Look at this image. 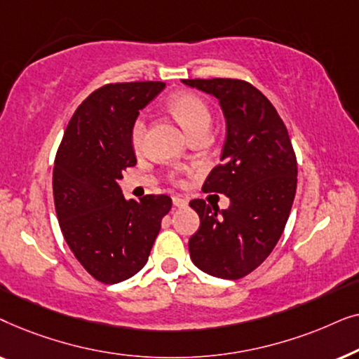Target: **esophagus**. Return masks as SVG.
Instances as JSON below:
<instances>
[{"label":"esophagus","instance_id":"esophagus-1","mask_svg":"<svg viewBox=\"0 0 359 359\" xmlns=\"http://www.w3.org/2000/svg\"><path fill=\"white\" fill-rule=\"evenodd\" d=\"M173 205L175 208H186V205H188V201H186L184 198H181V196H175Z\"/></svg>","mask_w":359,"mask_h":359}]
</instances>
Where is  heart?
<instances>
[{
    "label": "heart",
    "mask_w": 359,
    "mask_h": 359,
    "mask_svg": "<svg viewBox=\"0 0 359 359\" xmlns=\"http://www.w3.org/2000/svg\"><path fill=\"white\" fill-rule=\"evenodd\" d=\"M170 107L189 137L199 134V132L210 130L212 116H210L209 107L194 93H178V95H175L170 100ZM144 135L145 122L142 117H137L130 129V144L135 151H139L144 145Z\"/></svg>",
    "instance_id": "obj_1"
}]
</instances>
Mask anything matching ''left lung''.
I'll use <instances>...</instances> for the list:
<instances>
[{
  "instance_id": "8db88e82",
  "label": "left lung",
  "mask_w": 359,
  "mask_h": 359,
  "mask_svg": "<svg viewBox=\"0 0 359 359\" xmlns=\"http://www.w3.org/2000/svg\"><path fill=\"white\" fill-rule=\"evenodd\" d=\"M217 97L227 134L220 161L203 186L222 193L227 209L189 203L201 219L189 238V255L201 271L240 279L257 269L276 247L291 212L297 186V161L278 111L262 91L242 80H183Z\"/></svg>"
}]
</instances>
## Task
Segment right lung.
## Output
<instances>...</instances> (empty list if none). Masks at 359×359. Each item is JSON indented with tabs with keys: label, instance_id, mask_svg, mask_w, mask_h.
<instances>
[{
	"label": "right lung",
	"instance_id": "add662e5",
	"mask_svg": "<svg viewBox=\"0 0 359 359\" xmlns=\"http://www.w3.org/2000/svg\"><path fill=\"white\" fill-rule=\"evenodd\" d=\"M161 81L106 85L68 122L53 165V201L65 242L81 266L104 284L139 273L170 212L171 198L127 201L117 181L137 163L130 129Z\"/></svg>",
	"mask_w": 359,
	"mask_h": 359
}]
</instances>
